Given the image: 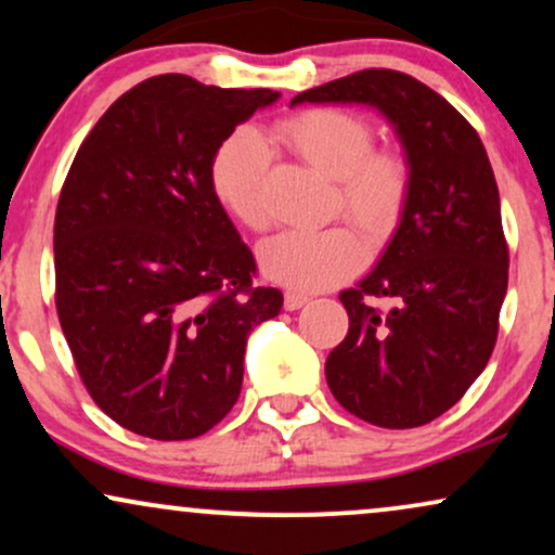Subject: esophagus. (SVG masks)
Here are the masks:
<instances>
[{
    "label": "esophagus",
    "mask_w": 555,
    "mask_h": 555,
    "mask_svg": "<svg viewBox=\"0 0 555 555\" xmlns=\"http://www.w3.org/2000/svg\"><path fill=\"white\" fill-rule=\"evenodd\" d=\"M307 301H310V297L307 294H299V292H286L284 294V310H299V307H305Z\"/></svg>",
    "instance_id": "esophagus-1"
}]
</instances>
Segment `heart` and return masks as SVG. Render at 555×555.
I'll list each match as a JSON object with an SVG mask.
<instances>
[{
  "label": "heart",
  "instance_id": "1",
  "mask_svg": "<svg viewBox=\"0 0 555 555\" xmlns=\"http://www.w3.org/2000/svg\"><path fill=\"white\" fill-rule=\"evenodd\" d=\"M279 135L297 156L338 179V207L371 245L387 243L410 199V168L395 153L374 151V130L340 109H307L282 122ZM269 151L256 132L241 130L220 145L209 184L230 217L250 230L269 225ZM363 261L361 243L346 228L279 233L258 250L266 279L294 292H318L348 279Z\"/></svg>",
  "mask_w": 555,
  "mask_h": 555
}]
</instances>
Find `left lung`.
Returning <instances> with one entry per match:
<instances>
[{
    "instance_id": "1",
    "label": "left lung",
    "mask_w": 555,
    "mask_h": 555,
    "mask_svg": "<svg viewBox=\"0 0 555 555\" xmlns=\"http://www.w3.org/2000/svg\"><path fill=\"white\" fill-rule=\"evenodd\" d=\"M297 104H363L395 128L410 168L402 222L374 269L340 292L350 327L325 361L333 397L404 430L466 395L496 343L509 254L500 189L476 130L443 96L389 68L301 91ZM376 298L388 299L378 311Z\"/></svg>"
}]
</instances>
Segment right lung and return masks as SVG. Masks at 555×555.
Listing matches in <instances>:
<instances>
[{"instance_id":"1","label":"right lung","mask_w":555,"mask_h":555,"mask_svg":"<svg viewBox=\"0 0 555 555\" xmlns=\"http://www.w3.org/2000/svg\"><path fill=\"white\" fill-rule=\"evenodd\" d=\"M279 96L153 76L76 153L55 209V310L83 387L130 433L212 430L241 397L250 330L282 310V292L250 286L254 254L209 184L235 125Z\"/></svg>"}]
</instances>
